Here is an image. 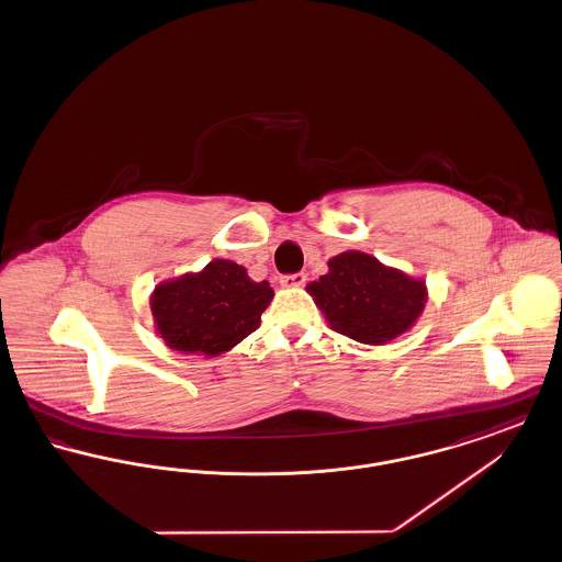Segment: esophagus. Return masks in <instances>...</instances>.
I'll list each match as a JSON object with an SVG mask.
<instances>
[{"instance_id":"34e87169","label":"esophagus","mask_w":562,"mask_h":562,"mask_svg":"<svg viewBox=\"0 0 562 562\" xmlns=\"http://www.w3.org/2000/svg\"><path fill=\"white\" fill-rule=\"evenodd\" d=\"M307 280V276L303 271H296V273H286V276H280V284L284 289H296V286H303Z\"/></svg>"}]
</instances>
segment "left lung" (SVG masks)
Listing matches in <instances>:
<instances>
[{"label":"left lung","mask_w":562,"mask_h":562,"mask_svg":"<svg viewBox=\"0 0 562 562\" xmlns=\"http://www.w3.org/2000/svg\"><path fill=\"white\" fill-rule=\"evenodd\" d=\"M307 293L337 333L353 341L383 346L422 316L428 289L401 269L348 250L328 261V273L307 284Z\"/></svg>","instance_id":"1"}]
</instances>
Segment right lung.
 I'll return each mask as SVG.
<instances>
[{"mask_svg": "<svg viewBox=\"0 0 562 562\" xmlns=\"http://www.w3.org/2000/svg\"><path fill=\"white\" fill-rule=\"evenodd\" d=\"M271 296L268 280L255 282L238 263L214 259L198 273L158 284L149 305L168 348L214 358L259 328Z\"/></svg>", "mask_w": 562, "mask_h": 562, "instance_id": "add662e5", "label": "right lung"}]
</instances>
